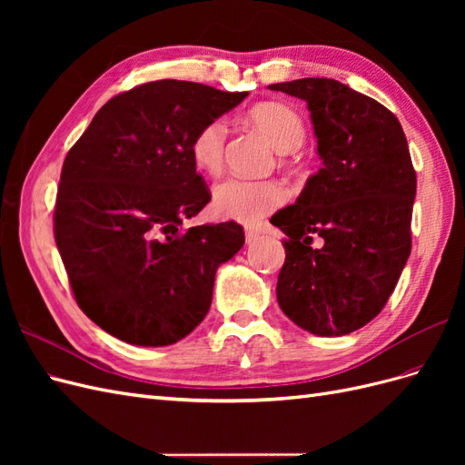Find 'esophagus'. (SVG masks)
<instances>
[{"label":"esophagus","mask_w":465,"mask_h":465,"mask_svg":"<svg viewBox=\"0 0 465 465\" xmlns=\"http://www.w3.org/2000/svg\"><path fill=\"white\" fill-rule=\"evenodd\" d=\"M244 234H246V242H248V244L256 242L258 238H260V232H258V231H254V229H246V231H244Z\"/></svg>","instance_id":"obj_1"}]
</instances>
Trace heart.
Masks as SVG:
<instances>
[{"mask_svg": "<svg viewBox=\"0 0 465 465\" xmlns=\"http://www.w3.org/2000/svg\"><path fill=\"white\" fill-rule=\"evenodd\" d=\"M250 122L262 130L281 153L299 149L306 125L294 108L283 103H260L248 112ZM227 122L213 118L193 134L190 153L193 163L209 174H219L224 163ZM287 202V190L277 180H250L231 176L213 188V213L221 219L256 223Z\"/></svg>", "mask_w": 465, "mask_h": 465, "instance_id": "obj_1", "label": "heart"}]
</instances>
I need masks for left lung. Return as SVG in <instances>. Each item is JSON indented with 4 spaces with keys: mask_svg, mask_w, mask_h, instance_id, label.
I'll return each instance as SVG.
<instances>
[{
    "mask_svg": "<svg viewBox=\"0 0 465 465\" xmlns=\"http://www.w3.org/2000/svg\"><path fill=\"white\" fill-rule=\"evenodd\" d=\"M270 89L306 103L322 159L299 200L272 217L287 234L277 302L306 331L347 335L380 314L411 254L410 147L386 106L340 81L306 77Z\"/></svg>",
    "mask_w": 465,
    "mask_h": 465,
    "instance_id": "left-lung-1",
    "label": "left lung"
}]
</instances>
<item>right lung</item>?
Wrapping results in <instances>:
<instances>
[{"label":"right lung","instance_id":"add662e5","mask_svg":"<svg viewBox=\"0 0 465 465\" xmlns=\"http://www.w3.org/2000/svg\"><path fill=\"white\" fill-rule=\"evenodd\" d=\"M246 96L151 81L110 98L69 149L54 238L79 308L106 333L163 347L205 318L217 267L244 231L234 221L182 229L211 200L190 143Z\"/></svg>","mask_w":465,"mask_h":465}]
</instances>
